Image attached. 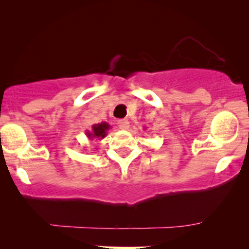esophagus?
<instances>
[{"label":"esophagus","instance_id":"1","mask_svg":"<svg viewBox=\"0 0 249 249\" xmlns=\"http://www.w3.org/2000/svg\"><path fill=\"white\" fill-rule=\"evenodd\" d=\"M118 127L122 129V130H127V129L129 128V121L125 120V119H121V120H118L117 122Z\"/></svg>","mask_w":249,"mask_h":249}]
</instances>
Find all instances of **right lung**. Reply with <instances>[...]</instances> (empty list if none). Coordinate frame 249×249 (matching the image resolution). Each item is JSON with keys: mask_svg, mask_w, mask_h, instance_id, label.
<instances>
[{"mask_svg": "<svg viewBox=\"0 0 249 249\" xmlns=\"http://www.w3.org/2000/svg\"><path fill=\"white\" fill-rule=\"evenodd\" d=\"M110 128H111V125L108 124L107 122H101V124H93L91 130L90 131L87 130L86 135H87V137L90 139V141H93L94 138L103 139L105 136L107 135V131Z\"/></svg>", "mask_w": 249, "mask_h": 249, "instance_id": "add662e5", "label": "right lung"}]
</instances>
